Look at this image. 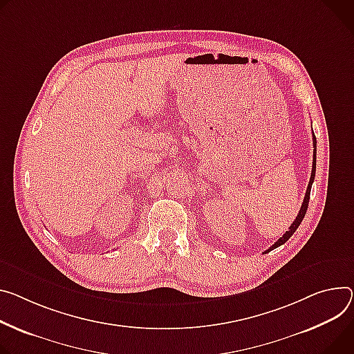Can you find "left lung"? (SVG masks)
Instances as JSON below:
<instances>
[{
  "mask_svg": "<svg viewBox=\"0 0 354 354\" xmlns=\"http://www.w3.org/2000/svg\"><path fill=\"white\" fill-rule=\"evenodd\" d=\"M315 172H316V137H315V134H313V164H312V174H310V179H309V183H308V189H306L305 198H304V203H302V206H301V210H299L297 218H295L294 223L291 224V227H289V230L285 232V234H283L282 237H279L278 241H277L272 247H270L267 251H271V250H274V248L282 245L283 243H286V241L289 240V237H291V236L297 232V229L299 227V224H301V221L304 220L305 213H306V210H308L309 196H310V187H312V183H313V180H315Z\"/></svg>",
  "mask_w": 354,
  "mask_h": 354,
  "instance_id": "obj_1",
  "label": "left lung"
}]
</instances>
